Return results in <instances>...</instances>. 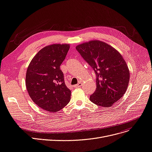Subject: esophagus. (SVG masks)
Wrapping results in <instances>:
<instances>
[{
	"label": "esophagus",
	"instance_id": "1",
	"mask_svg": "<svg viewBox=\"0 0 152 152\" xmlns=\"http://www.w3.org/2000/svg\"><path fill=\"white\" fill-rule=\"evenodd\" d=\"M81 86H82V83H81V82H79L77 84H76V85L75 86V88H80Z\"/></svg>",
	"mask_w": 152,
	"mask_h": 152
}]
</instances>
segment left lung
<instances>
[{"mask_svg": "<svg viewBox=\"0 0 152 152\" xmlns=\"http://www.w3.org/2000/svg\"><path fill=\"white\" fill-rule=\"evenodd\" d=\"M77 51L93 69L96 89L90 100L101 107H111L123 96L130 80L128 66L122 55L104 42L94 40L77 45Z\"/></svg>", "mask_w": 152, "mask_h": 152, "instance_id": "left-lung-1", "label": "left lung"}]
</instances>
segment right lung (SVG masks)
Returning <instances> with one entry per match:
<instances>
[{
    "label": "right lung",
    "mask_w": 152,
    "mask_h": 152,
    "mask_svg": "<svg viewBox=\"0 0 152 152\" xmlns=\"http://www.w3.org/2000/svg\"><path fill=\"white\" fill-rule=\"evenodd\" d=\"M69 45L53 44L41 50L31 61L26 73V87L30 97L38 107L55 113L71 99V91L65 84L60 66Z\"/></svg>",
    "instance_id": "add662e5"
}]
</instances>
